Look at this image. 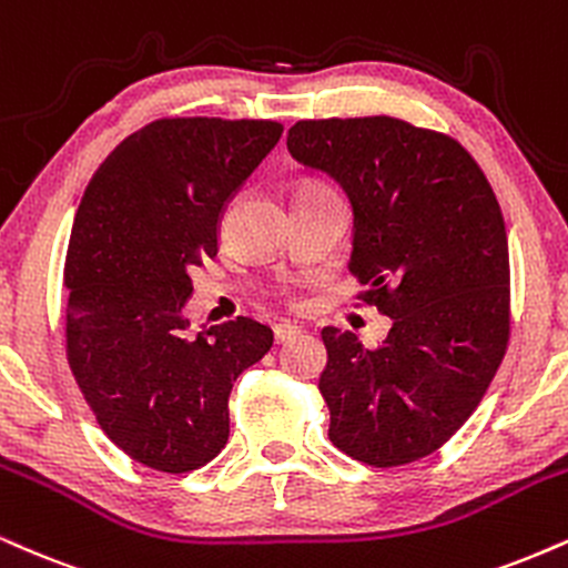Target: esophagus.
<instances>
[{
	"label": "esophagus",
	"instance_id": "1",
	"mask_svg": "<svg viewBox=\"0 0 568 568\" xmlns=\"http://www.w3.org/2000/svg\"><path fill=\"white\" fill-rule=\"evenodd\" d=\"M272 333H275L277 344H285V341H293L296 336H302V327L291 325V323H277L275 327H272Z\"/></svg>",
	"mask_w": 568,
	"mask_h": 568
}]
</instances>
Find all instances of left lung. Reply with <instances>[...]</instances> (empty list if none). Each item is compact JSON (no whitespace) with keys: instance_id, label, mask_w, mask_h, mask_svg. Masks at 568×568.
<instances>
[{"instance_id":"left-lung-1","label":"left lung","mask_w":568,"mask_h":568,"mask_svg":"<svg viewBox=\"0 0 568 568\" xmlns=\"http://www.w3.org/2000/svg\"><path fill=\"white\" fill-rule=\"evenodd\" d=\"M288 150L349 197V270L392 317L378 349L323 331L327 436L375 468L420 460L479 407L508 346L500 203L460 142L392 115L298 121Z\"/></svg>"}]
</instances>
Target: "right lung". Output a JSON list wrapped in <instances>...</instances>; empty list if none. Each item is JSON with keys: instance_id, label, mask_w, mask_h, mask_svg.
I'll return each instance as SVG.
<instances>
[{"instance_id": "right-lung-1", "label": "right lung", "mask_w": 568, "mask_h": 568, "mask_svg": "<svg viewBox=\"0 0 568 568\" xmlns=\"http://www.w3.org/2000/svg\"><path fill=\"white\" fill-rule=\"evenodd\" d=\"M277 121L161 119L129 134L81 197L65 256V352L115 447L187 474L222 453L230 392L270 352L251 317L190 333V270L216 256L224 209L277 145Z\"/></svg>"}]
</instances>
